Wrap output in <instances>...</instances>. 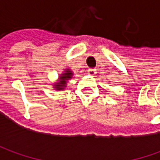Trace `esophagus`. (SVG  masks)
I'll use <instances>...</instances> for the list:
<instances>
[{"label":"esophagus","mask_w":160,"mask_h":160,"mask_svg":"<svg viewBox=\"0 0 160 160\" xmlns=\"http://www.w3.org/2000/svg\"><path fill=\"white\" fill-rule=\"evenodd\" d=\"M88 74H89L90 76H94L96 74V69H94V68H90L89 70H88Z\"/></svg>","instance_id":"34e87169"}]
</instances>
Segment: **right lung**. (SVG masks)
<instances>
[{
  "instance_id": "1",
  "label": "right lung",
  "mask_w": 160,
  "mask_h": 160,
  "mask_svg": "<svg viewBox=\"0 0 160 160\" xmlns=\"http://www.w3.org/2000/svg\"><path fill=\"white\" fill-rule=\"evenodd\" d=\"M73 73L71 72L70 70H66L65 71V73L60 77V81H59V83H58L57 84H55L54 86H55V88L56 90H63L64 89V87H66V84H67V81L71 78V75H72Z\"/></svg>"
}]
</instances>
